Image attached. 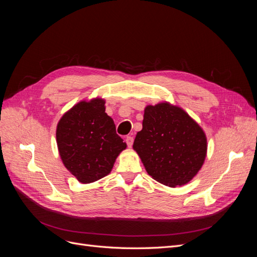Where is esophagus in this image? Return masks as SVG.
I'll return each mask as SVG.
<instances>
[{"label":"esophagus","mask_w":257,"mask_h":257,"mask_svg":"<svg viewBox=\"0 0 257 257\" xmlns=\"http://www.w3.org/2000/svg\"><path fill=\"white\" fill-rule=\"evenodd\" d=\"M133 142H134V138L132 137V136H126V138H125V143H126V145H127V147H132V145H133Z\"/></svg>","instance_id":"34e87169"}]
</instances>
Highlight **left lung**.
Here are the masks:
<instances>
[{
  "instance_id": "left-lung-1",
  "label": "left lung",
  "mask_w": 257,
  "mask_h": 257,
  "mask_svg": "<svg viewBox=\"0 0 257 257\" xmlns=\"http://www.w3.org/2000/svg\"><path fill=\"white\" fill-rule=\"evenodd\" d=\"M154 180L168 186L191 181L204 164V131L180 107L160 103L145 108L143 130L133 145Z\"/></svg>"
}]
</instances>
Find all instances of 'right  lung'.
<instances>
[{
	"label": "right lung",
	"instance_id": "1",
	"mask_svg": "<svg viewBox=\"0 0 257 257\" xmlns=\"http://www.w3.org/2000/svg\"><path fill=\"white\" fill-rule=\"evenodd\" d=\"M57 144L64 166L81 183L107 176L126 148L102 98L81 100L64 113L57 126Z\"/></svg>",
	"mask_w": 257,
	"mask_h": 257
}]
</instances>
